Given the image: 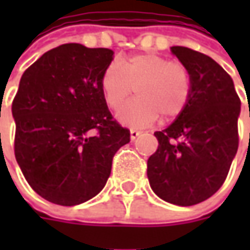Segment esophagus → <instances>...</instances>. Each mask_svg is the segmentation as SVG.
<instances>
[{"instance_id": "34e87169", "label": "esophagus", "mask_w": 250, "mask_h": 250, "mask_svg": "<svg viewBox=\"0 0 250 250\" xmlns=\"http://www.w3.org/2000/svg\"><path fill=\"white\" fill-rule=\"evenodd\" d=\"M140 135V132L138 129H130V140H135Z\"/></svg>"}]
</instances>
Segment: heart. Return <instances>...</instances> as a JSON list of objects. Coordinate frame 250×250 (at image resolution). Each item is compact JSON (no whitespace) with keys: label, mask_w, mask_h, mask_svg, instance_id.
<instances>
[{"label":"heart","mask_w":250,"mask_h":250,"mask_svg":"<svg viewBox=\"0 0 250 250\" xmlns=\"http://www.w3.org/2000/svg\"><path fill=\"white\" fill-rule=\"evenodd\" d=\"M100 84L111 110L120 108L135 86L138 97L118 112V120L129 126H146L157 115L175 118L185 110L192 93V76L185 65L151 53L132 55L122 63L111 61L101 73Z\"/></svg>","instance_id":"heart-1"}]
</instances>
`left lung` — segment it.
Returning <instances> with one entry per match:
<instances>
[{
	"mask_svg": "<svg viewBox=\"0 0 250 250\" xmlns=\"http://www.w3.org/2000/svg\"><path fill=\"white\" fill-rule=\"evenodd\" d=\"M171 51L192 76L189 103L154 136L159 147L147 160L154 193L178 206L197 205L224 184L238 150L241 100L231 76L206 54L174 45Z\"/></svg>",
	"mask_w": 250,
	"mask_h": 250,
	"instance_id": "obj_1",
	"label": "left lung"
}]
</instances>
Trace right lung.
<instances>
[{
  "mask_svg": "<svg viewBox=\"0 0 250 250\" xmlns=\"http://www.w3.org/2000/svg\"><path fill=\"white\" fill-rule=\"evenodd\" d=\"M112 50L69 43L32 63L12 101L15 157L45 200L75 206L104 188L115 153L130 132L112 120L101 73Z\"/></svg>",
  "mask_w": 250,
  "mask_h": 250,
  "instance_id": "obj_1",
  "label": "right lung"
}]
</instances>
